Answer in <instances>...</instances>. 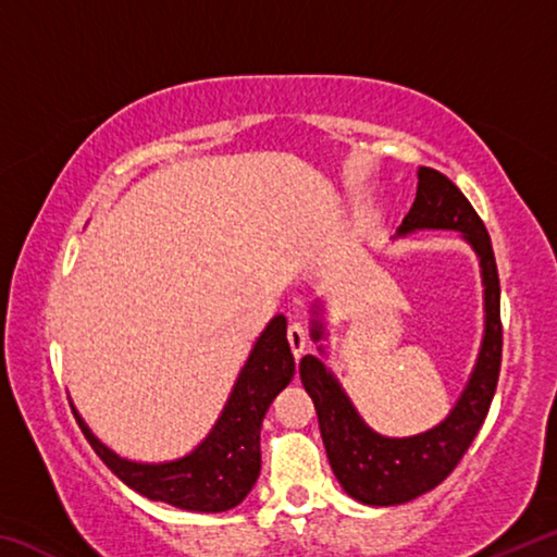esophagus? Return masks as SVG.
Returning a JSON list of instances; mask_svg holds the SVG:
<instances>
[{
  "mask_svg": "<svg viewBox=\"0 0 557 557\" xmlns=\"http://www.w3.org/2000/svg\"><path fill=\"white\" fill-rule=\"evenodd\" d=\"M287 342H289V348L292 354H295L297 358L305 354V348L309 346V334H307V326H301L299 322H292L287 326Z\"/></svg>",
  "mask_w": 557,
  "mask_h": 557,
  "instance_id": "1",
  "label": "esophagus"
}]
</instances>
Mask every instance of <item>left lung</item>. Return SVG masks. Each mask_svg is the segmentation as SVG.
Returning <instances> with one entry per match:
<instances>
[{
	"instance_id": "left-lung-1",
	"label": "left lung",
	"mask_w": 557,
	"mask_h": 557,
	"mask_svg": "<svg viewBox=\"0 0 557 557\" xmlns=\"http://www.w3.org/2000/svg\"><path fill=\"white\" fill-rule=\"evenodd\" d=\"M418 231H457L476 252L484 285V338L476 363L455 408L440 425L410 437H385L366 425L336 375L319 356L299 361L305 391L312 395L319 430L338 484L356 502L398 506L445 482L482 430L502 371V287L492 238L467 196L437 169H418V194L405 215L398 238ZM322 305L312 309V338L326 354Z\"/></svg>"
}]
</instances>
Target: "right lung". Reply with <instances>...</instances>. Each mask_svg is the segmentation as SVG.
Segmentation results:
<instances>
[{
  "mask_svg": "<svg viewBox=\"0 0 557 557\" xmlns=\"http://www.w3.org/2000/svg\"><path fill=\"white\" fill-rule=\"evenodd\" d=\"M292 375L295 356L287 342V319L277 314L258 336L209 435L186 457L172 461L120 457L92 435L75 408L73 414L96 455L137 494L184 511L221 513L238 506L256 486L260 476L262 418L275 395L287 388Z\"/></svg>",
  "mask_w": 557,
  "mask_h": 557,
  "instance_id": "1",
  "label": "right lung"
}]
</instances>
